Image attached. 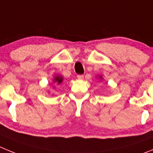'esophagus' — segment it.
<instances>
[{
	"label": "esophagus",
	"instance_id": "1",
	"mask_svg": "<svg viewBox=\"0 0 153 153\" xmlns=\"http://www.w3.org/2000/svg\"><path fill=\"white\" fill-rule=\"evenodd\" d=\"M77 78H78V79H80V80L84 79V75H77Z\"/></svg>",
	"mask_w": 153,
	"mask_h": 153
}]
</instances>
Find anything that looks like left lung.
Wrapping results in <instances>:
<instances>
[{"label": "left lung", "instance_id": "1", "mask_svg": "<svg viewBox=\"0 0 153 153\" xmlns=\"http://www.w3.org/2000/svg\"><path fill=\"white\" fill-rule=\"evenodd\" d=\"M100 79H102V77H101V76H100Z\"/></svg>", "mask_w": 153, "mask_h": 153}]
</instances>
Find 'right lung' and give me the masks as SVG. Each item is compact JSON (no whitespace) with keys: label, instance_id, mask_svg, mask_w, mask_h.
I'll use <instances>...</instances> for the list:
<instances>
[{"label":"right lung","instance_id":"1","mask_svg":"<svg viewBox=\"0 0 153 153\" xmlns=\"http://www.w3.org/2000/svg\"><path fill=\"white\" fill-rule=\"evenodd\" d=\"M63 81V78L62 76H60V75H57V76H56L54 78V80H53V82H54V83H56V85H60V84Z\"/></svg>","mask_w":153,"mask_h":153}]
</instances>
